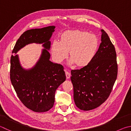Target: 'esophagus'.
<instances>
[{
  "label": "esophagus",
  "instance_id": "esophagus-1",
  "mask_svg": "<svg viewBox=\"0 0 131 131\" xmlns=\"http://www.w3.org/2000/svg\"><path fill=\"white\" fill-rule=\"evenodd\" d=\"M65 74H66V79H69L70 77V74L68 72H65Z\"/></svg>",
  "mask_w": 131,
  "mask_h": 131
}]
</instances>
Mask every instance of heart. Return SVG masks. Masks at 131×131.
<instances>
[{"label":"heart","mask_w":131,"mask_h":131,"mask_svg":"<svg viewBox=\"0 0 131 131\" xmlns=\"http://www.w3.org/2000/svg\"><path fill=\"white\" fill-rule=\"evenodd\" d=\"M99 45V39L94 34L78 30H67L60 35L59 42L53 43L51 52L57 63L65 60L69 53L70 65L74 64L78 68H83L94 58Z\"/></svg>","instance_id":"heart-1"}]
</instances>
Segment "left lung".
I'll use <instances>...</instances> for the list:
<instances>
[{"label":"left lung","mask_w":131,"mask_h":131,"mask_svg":"<svg viewBox=\"0 0 131 131\" xmlns=\"http://www.w3.org/2000/svg\"><path fill=\"white\" fill-rule=\"evenodd\" d=\"M101 43L94 58L86 67L71 71L74 101L77 108L90 111L108 99L117 78L115 47L108 35L101 30Z\"/></svg>","instance_id":"8db88e82"}]
</instances>
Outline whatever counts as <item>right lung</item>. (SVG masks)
Returning <instances> with one entry per match:
<instances>
[{
	"instance_id": "add662e5",
	"label": "right lung",
	"mask_w": 131,
	"mask_h": 131,
	"mask_svg": "<svg viewBox=\"0 0 131 131\" xmlns=\"http://www.w3.org/2000/svg\"><path fill=\"white\" fill-rule=\"evenodd\" d=\"M55 26L35 28L23 32L14 46L11 57L10 79L18 98L35 112H45L53 106L55 92L66 80L63 67L50 60V41ZM42 44L44 49L36 63L30 69L23 68L16 53L28 44Z\"/></svg>"
}]
</instances>
